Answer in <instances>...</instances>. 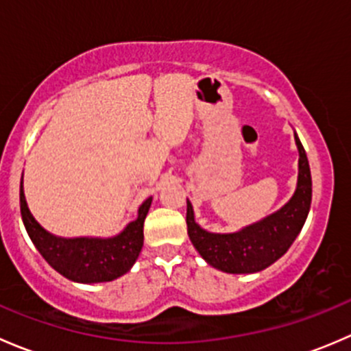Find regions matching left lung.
<instances>
[{
	"instance_id": "8db88e82",
	"label": "left lung",
	"mask_w": 351,
	"mask_h": 351,
	"mask_svg": "<svg viewBox=\"0 0 351 351\" xmlns=\"http://www.w3.org/2000/svg\"><path fill=\"white\" fill-rule=\"evenodd\" d=\"M293 139L299 149L295 192L284 207L261 221L236 232H208L195 222L192 202L186 198L190 241L210 267L226 274H256L284 256L295 241L309 214L313 180L306 151L295 132Z\"/></svg>"
}]
</instances>
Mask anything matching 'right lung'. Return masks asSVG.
<instances>
[{
	"instance_id": "right-lung-1",
	"label": "right lung",
	"mask_w": 351,
	"mask_h": 351,
	"mask_svg": "<svg viewBox=\"0 0 351 351\" xmlns=\"http://www.w3.org/2000/svg\"><path fill=\"white\" fill-rule=\"evenodd\" d=\"M153 197L146 198L137 210L136 221L129 222L112 238H61L45 231L28 208L20 182V210L25 229L44 260L67 280L77 284H100L122 277L132 268L144 244V219Z\"/></svg>"
}]
</instances>
